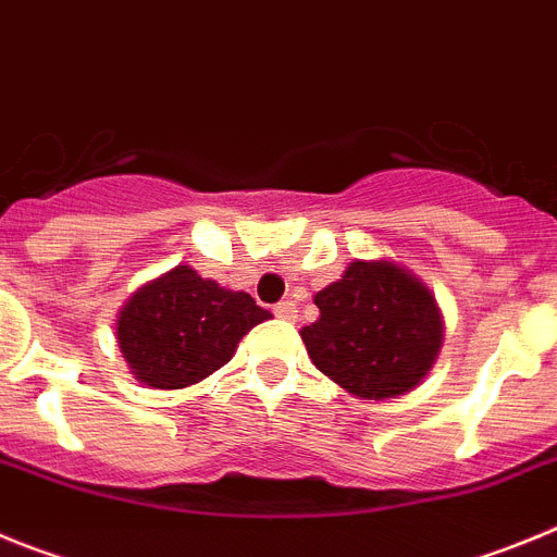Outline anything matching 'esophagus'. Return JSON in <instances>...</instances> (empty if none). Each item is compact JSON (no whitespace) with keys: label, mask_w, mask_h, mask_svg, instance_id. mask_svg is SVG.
<instances>
[{"label":"esophagus","mask_w":557,"mask_h":557,"mask_svg":"<svg viewBox=\"0 0 557 557\" xmlns=\"http://www.w3.org/2000/svg\"><path fill=\"white\" fill-rule=\"evenodd\" d=\"M274 315H277V319H285V322H294V319H297V305L290 302V299H283V302L274 305Z\"/></svg>","instance_id":"obj_1"}]
</instances>
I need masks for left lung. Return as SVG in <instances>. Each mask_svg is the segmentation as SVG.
Instances as JSON below:
<instances>
[{
  "label": "left lung",
  "mask_w": 557,
  "mask_h": 557,
  "mask_svg": "<svg viewBox=\"0 0 557 557\" xmlns=\"http://www.w3.org/2000/svg\"><path fill=\"white\" fill-rule=\"evenodd\" d=\"M313 302L319 319L302 327L310 360L355 397H399L430 372L444 335L441 313L405 269L355 260Z\"/></svg>",
  "instance_id": "1"
}]
</instances>
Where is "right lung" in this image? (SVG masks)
<instances>
[{
    "label": "right lung",
    "mask_w": 557,
    "mask_h": 557,
    "mask_svg": "<svg viewBox=\"0 0 557 557\" xmlns=\"http://www.w3.org/2000/svg\"><path fill=\"white\" fill-rule=\"evenodd\" d=\"M267 319L272 313L244 290L177 267L129 297L119 313V347L141 383L185 388L222 369L238 341Z\"/></svg>",
    "instance_id": "right-lung-1"
}]
</instances>
